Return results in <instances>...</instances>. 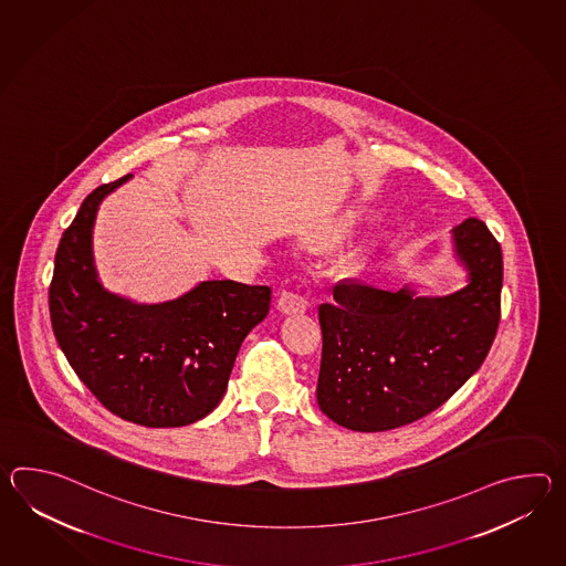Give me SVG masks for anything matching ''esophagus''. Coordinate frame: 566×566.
<instances>
[{"label":"esophagus","mask_w":566,"mask_h":566,"mask_svg":"<svg viewBox=\"0 0 566 566\" xmlns=\"http://www.w3.org/2000/svg\"><path fill=\"white\" fill-rule=\"evenodd\" d=\"M277 308L284 314H302L308 308V301L298 292H282L277 298Z\"/></svg>","instance_id":"1"}]
</instances>
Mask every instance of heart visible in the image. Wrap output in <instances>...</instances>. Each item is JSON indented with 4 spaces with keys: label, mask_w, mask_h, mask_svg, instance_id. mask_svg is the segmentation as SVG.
Returning a JSON list of instances; mask_svg holds the SVG:
<instances>
[{
    "label": "heart",
    "mask_w": 566,
    "mask_h": 566,
    "mask_svg": "<svg viewBox=\"0 0 566 566\" xmlns=\"http://www.w3.org/2000/svg\"><path fill=\"white\" fill-rule=\"evenodd\" d=\"M349 227H352V223H349V221L340 223V226L335 227V229H333L331 233H327V235H323V238L316 239V245H331V243L339 241V239L345 238V233L349 231Z\"/></svg>",
    "instance_id": "1"
}]
</instances>
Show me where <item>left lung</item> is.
<instances>
[{"instance_id": "8db88e82", "label": "left lung", "mask_w": 566, "mask_h": 566, "mask_svg": "<svg viewBox=\"0 0 566 566\" xmlns=\"http://www.w3.org/2000/svg\"><path fill=\"white\" fill-rule=\"evenodd\" d=\"M469 284L418 296L343 280L318 306V408L340 427L384 432L434 412L485 361L502 316V248L469 217L452 229Z\"/></svg>"}]
</instances>
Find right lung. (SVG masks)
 <instances>
[{"instance_id": "obj_1", "label": "right lung", "mask_w": 566, "mask_h": 566, "mask_svg": "<svg viewBox=\"0 0 566 566\" xmlns=\"http://www.w3.org/2000/svg\"><path fill=\"white\" fill-rule=\"evenodd\" d=\"M101 185L64 229L49 306L71 367L109 412L148 428L187 427L221 402L248 333L270 311L272 289L207 280L175 301L138 304L101 286L93 264Z\"/></svg>"}]
</instances>
